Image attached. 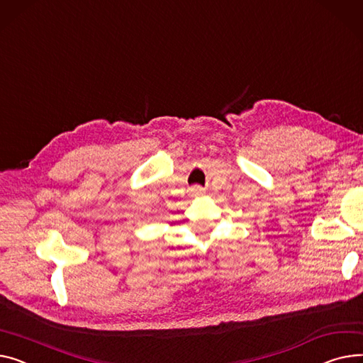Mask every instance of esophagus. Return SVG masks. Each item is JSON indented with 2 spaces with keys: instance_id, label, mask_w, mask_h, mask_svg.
<instances>
[{
  "instance_id": "esophagus-1",
  "label": "esophagus",
  "mask_w": 363,
  "mask_h": 363,
  "mask_svg": "<svg viewBox=\"0 0 363 363\" xmlns=\"http://www.w3.org/2000/svg\"><path fill=\"white\" fill-rule=\"evenodd\" d=\"M192 191H194L196 196H201L203 194V188L201 186H194V188H192Z\"/></svg>"
}]
</instances>
